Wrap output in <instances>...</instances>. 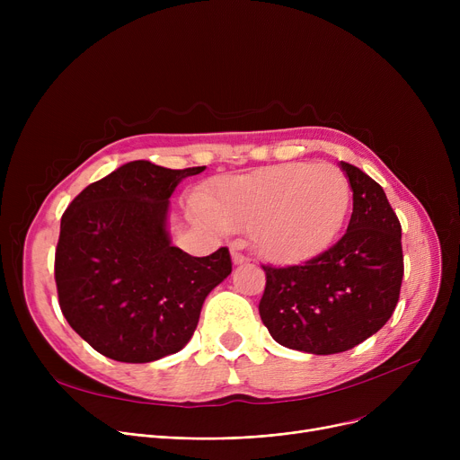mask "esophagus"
Masks as SVG:
<instances>
[{
    "instance_id": "34e87169",
    "label": "esophagus",
    "mask_w": 460,
    "mask_h": 460,
    "mask_svg": "<svg viewBox=\"0 0 460 460\" xmlns=\"http://www.w3.org/2000/svg\"><path fill=\"white\" fill-rule=\"evenodd\" d=\"M231 257H233V262H234V264H244V262L250 261V257H246L238 248H233V250H231Z\"/></svg>"
}]
</instances>
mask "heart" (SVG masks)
<instances>
[{
  "label": "heart",
  "mask_w": 460,
  "mask_h": 460,
  "mask_svg": "<svg viewBox=\"0 0 460 460\" xmlns=\"http://www.w3.org/2000/svg\"><path fill=\"white\" fill-rule=\"evenodd\" d=\"M349 201V181L340 167L296 162L220 181L203 210L212 229H250L259 255L287 264L315 255L330 243Z\"/></svg>",
  "instance_id": "obj_1"
}]
</instances>
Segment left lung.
<instances>
[{"label":"left lung","mask_w":460,"mask_h":460,"mask_svg":"<svg viewBox=\"0 0 460 460\" xmlns=\"http://www.w3.org/2000/svg\"><path fill=\"white\" fill-rule=\"evenodd\" d=\"M352 188L345 234L326 252L291 267L261 264L259 302L274 340L311 354L354 349L394 315L404 274L401 222L378 182L341 162Z\"/></svg>","instance_id":"left-lung-1"}]
</instances>
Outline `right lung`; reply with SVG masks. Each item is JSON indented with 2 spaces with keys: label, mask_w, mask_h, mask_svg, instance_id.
Listing matches in <instances>:
<instances>
[{
  "label": "right lung",
  "mask_w": 460,
  "mask_h": 460,
  "mask_svg": "<svg viewBox=\"0 0 460 460\" xmlns=\"http://www.w3.org/2000/svg\"><path fill=\"white\" fill-rule=\"evenodd\" d=\"M203 169L128 162L66 207L54 262L59 307L102 356L147 364L179 352L207 295L231 274L227 248L191 257L165 231L175 186Z\"/></svg>",
  "instance_id": "1"
}]
</instances>
